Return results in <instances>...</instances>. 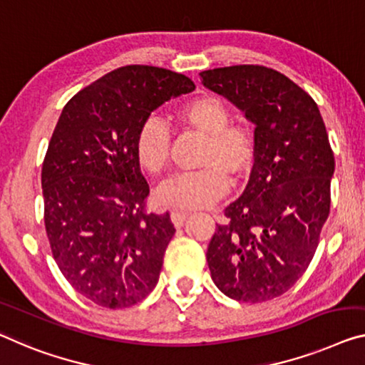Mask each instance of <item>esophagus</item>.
I'll return each instance as SVG.
<instances>
[{
  "mask_svg": "<svg viewBox=\"0 0 365 365\" xmlns=\"http://www.w3.org/2000/svg\"><path fill=\"white\" fill-rule=\"evenodd\" d=\"M190 214L189 212H184V210H173L171 212V222L175 223V227H181L184 220L189 217Z\"/></svg>",
  "mask_w": 365,
  "mask_h": 365,
  "instance_id": "obj_1",
  "label": "esophagus"
}]
</instances>
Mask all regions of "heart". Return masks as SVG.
<instances>
[{
	"instance_id": "1",
	"label": "heart",
	"mask_w": 365,
	"mask_h": 365,
	"mask_svg": "<svg viewBox=\"0 0 365 365\" xmlns=\"http://www.w3.org/2000/svg\"><path fill=\"white\" fill-rule=\"evenodd\" d=\"M176 117L186 130L207 137L199 171L173 176L156 189L155 202L166 209H200L227 192L230 178L241 181L256 161V137L245 124L230 122V110L215 96H197L184 103ZM173 135L160 117L143 120L135 137L138 166L158 176L171 161Z\"/></svg>"
}]
</instances>
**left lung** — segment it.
<instances>
[{"instance_id":"left-lung-1","label":"left lung","mask_w":365,"mask_h":365,"mask_svg":"<svg viewBox=\"0 0 365 365\" xmlns=\"http://www.w3.org/2000/svg\"><path fill=\"white\" fill-rule=\"evenodd\" d=\"M199 75L256 125L250 182L207 250L210 276L230 299L272 300L307 271L329 214L327 127L310 94L276 70L235 65Z\"/></svg>"}]
</instances>
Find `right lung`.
Here are the masks:
<instances>
[{
    "mask_svg": "<svg viewBox=\"0 0 365 365\" xmlns=\"http://www.w3.org/2000/svg\"><path fill=\"white\" fill-rule=\"evenodd\" d=\"M194 88L181 73L127 65L61 110L42 165L43 222L61 274L99 307L135 305L158 282L176 230L168 214L145 212L135 137L156 108Z\"/></svg>",
    "mask_w": 365,
    "mask_h": 365,
    "instance_id": "obj_1",
    "label": "right lung"
}]
</instances>
